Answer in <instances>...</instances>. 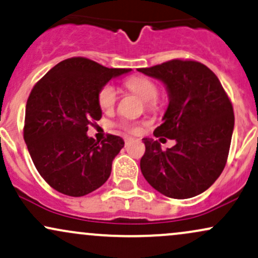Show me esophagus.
<instances>
[{
    "instance_id": "34e87169",
    "label": "esophagus",
    "mask_w": 258,
    "mask_h": 258,
    "mask_svg": "<svg viewBox=\"0 0 258 258\" xmlns=\"http://www.w3.org/2000/svg\"><path fill=\"white\" fill-rule=\"evenodd\" d=\"M133 140H134V139H132V138H125V139H124V142H125V145H129L130 142H132Z\"/></svg>"
}]
</instances>
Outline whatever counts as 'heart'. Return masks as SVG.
Here are the masks:
<instances>
[{"mask_svg":"<svg viewBox=\"0 0 258 258\" xmlns=\"http://www.w3.org/2000/svg\"><path fill=\"white\" fill-rule=\"evenodd\" d=\"M125 86L128 89L138 94L144 101L147 102L148 107L154 108L157 107L158 102H157V95H158V87L150 78L144 77V76H134L130 77L125 81ZM117 88L113 84H106L101 88L99 92V105L102 110L110 111L114 107L117 102ZM124 128L132 133L140 132V126L135 123H125Z\"/></svg>","mask_w":258,"mask_h":258,"instance_id":"b5f03b06","label":"heart"}]
</instances>
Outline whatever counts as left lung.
<instances>
[{
    "mask_svg": "<svg viewBox=\"0 0 258 258\" xmlns=\"http://www.w3.org/2000/svg\"><path fill=\"white\" fill-rule=\"evenodd\" d=\"M164 84L169 105L156 138L175 140L162 151L153 139H142L146 152L140 160L144 177L169 198H192L205 192L225 168L231 146L234 113L216 75L203 63L170 60L139 69Z\"/></svg>",
    "mask_w": 258,
    "mask_h": 258,
    "instance_id": "8db88e82",
    "label": "left lung"
}]
</instances>
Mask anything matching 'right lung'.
Listing matches in <instances>:
<instances>
[{"mask_svg":"<svg viewBox=\"0 0 258 258\" xmlns=\"http://www.w3.org/2000/svg\"><path fill=\"white\" fill-rule=\"evenodd\" d=\"M132 69H108L86 57L59 62L36 83L26 102L24 140L45 182L62 195L86 196L110 177L124 147L108 135L101 144L87 135L102 116L99 92Z\"/></svg>","mask_w":258,"mask_h":258,"instance_id":"obj_1","label":"right lung"}]
</instances>
